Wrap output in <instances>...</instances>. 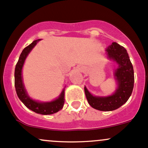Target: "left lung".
<instances>
[{"label": "left lung", "instance_id": "8db88e82", "mask_svg": "<svg viewBox=\"0 0 148 148\" xmlns=\"http://www.w3.org/2000/svg\"><path fill=\"white\" fill-rule=\"evenodd\" d=\"M106 55L118 64L114 75L118 84L115 92L108 97L93 96L85 87V93L92 107L109 112L117 109L129 99L134 86V71L126 49L116 42H113L106 48Z\"/></svg>", "mask_w": 148, "mask_h": 148}]
</instances>
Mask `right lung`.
<instances>
[{
    "mask_svg": "<svg viewBox=\"0 0 148 148\" xmlns=\"http://www.w3.org/2000/svg\"><path fill=\"white\" fill-rule=\"evenodd\" d=\"M40 40L41 39H37V40L34 41L29 46L25 47L22 51L15 69V87L19 99L21 100L22 102L28 109L37 114L48 115V114H52L58 112L63 108L65 101L64 89L61 92L59 97L53 101H49V102L48 101L40 102V101H35L30 98L27 93L26 90L24 86L23 76H22V70H23L24 63L27 56L31 51L32 49L35 47L37 42H39Z\"/></svg>",
    "mask_w": 148,
    "mask_h": 148,
    "instance_id": "obj_1",
    "label": "right lung"
}]
</instances>
